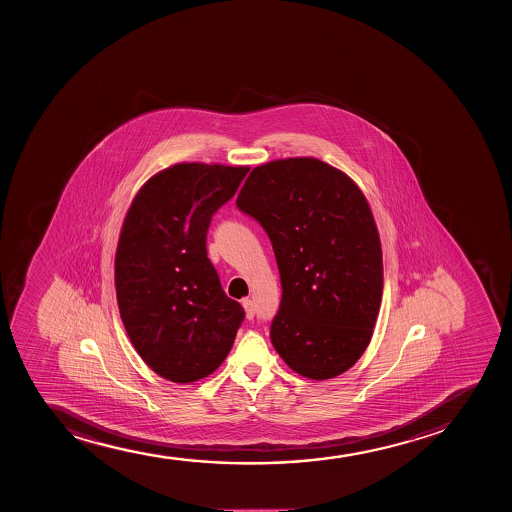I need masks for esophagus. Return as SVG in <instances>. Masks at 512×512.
I'll list each match as a JSON object with an SVG mask.
<instances>
[{
    "mask_svg": "<svg viewBox=\"0 0 512 512\" xmlns=\"http://www.w3.org/2000/svg\"><path fill=\"white\" fill-rule=\"evenodd\" d=\"M242 307H244V311H246V318L253 319L254 312H256V309H254L253 300H242Z\"/></svg>",
    "mask_w": 512,
    "mask_h": 512,
    "instance_id": "obj_1",
    "label": "esophagus"
}]
</instances>
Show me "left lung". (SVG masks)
I'll list each match as a JSON object with an SVG mask.
<instances>
[{
  "label": "left lung",
  "mask_w": 512,
  "mask_h": 512,
  "mask_svg": "<svg viewBox=\"0 0 512 512\" xmlns=\"http://www.w3.org/2000/svg\"><path fill=\"white\" fill-rule=\"evenodd\" d=\"M235 203L277 258L278 355L314 381L348 371L371 343L382 299L381 239L364 193L323 160L290 157L254 167Z\"/></svg>",
  "instance_id": "1"
}]
</instances>
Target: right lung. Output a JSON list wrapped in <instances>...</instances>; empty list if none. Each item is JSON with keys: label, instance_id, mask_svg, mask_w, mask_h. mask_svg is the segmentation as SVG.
<instances>
[{"label": "right lung", "instance_id": "obj_1", "mask_svg": "<svg viewBox=\"0 0 512 512\" xmlns=\"http://www.w3.org/2000/svg\"><path fill=\"white\" fill-rule=\"evenodd\" d=\"M249 167L181 162L157 172L131 201L119 234V314L143 362L167 381L217 371L246 312L222 290L206 256L213 213Z\"/></svg>", "mask_w": 512, "mask_h": 512}]
</instances>
